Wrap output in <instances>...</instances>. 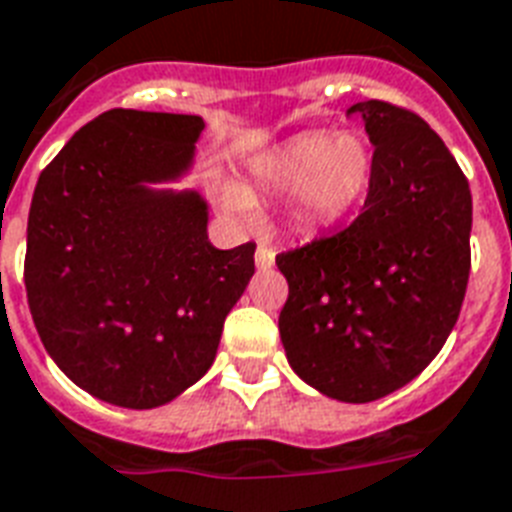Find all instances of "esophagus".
<instances>
[{
    "instance_id": "34e87169",
    "label": "esophagus",
    "mask_w": 512,
    "mask_h": 512,
    "mask_svg": "<svg viewBox=\"0 0 512 512\" xmlns=\"http://www.w3.org/2000/svg\"><path fill=\"white\" fill-rule=\"evenodd\" d=\"M273 263H276V249L268 247V244H257V249H255V265H257V268L268 270Z\"/></svg>"
}]
</instances>
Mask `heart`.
<instances>
[{
	"label": "heart",
	"mask_w": 512,
	"mask_h": 512,
	"mask_svg": "<svg viewBox=\"0 0 512 512\" xmlns=\"http://www.w3.org/2000/svg\"><path fill=\"white\" fill-rule=\"evenodd\" d=\"M376 152L360 131H307L289 139L255 168L263 189L289 191V215L299 231H323L355 215L371 189ZM226 205L247 213L244 191L228 189Z\"/></svg>",
	"instance_id": "b5f03b06"
}]
</instances>
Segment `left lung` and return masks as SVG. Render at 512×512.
<instances>
[{
	"label": "left lung",
	"mask_w": 512,
	"mask_h": 512,
	"mask_svg": "<svg viewBox=\"0 0 512 512\" xmlns=\"http://www.w3.org/2000/svg\"><path fill=\"white\" fill-rule=\"evenodd\" d=\"M376 152L363 213L276 257L289 297L278 331L289 365L331 400L373 402L442 350L471 273L468 178L415 112L368 99Z\"/></svg>",
	"instance_id": "1"
}]
</instances>
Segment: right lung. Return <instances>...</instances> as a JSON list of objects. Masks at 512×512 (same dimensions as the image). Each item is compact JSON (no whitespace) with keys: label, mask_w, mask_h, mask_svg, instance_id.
I'll list each match as a JSON object with an SVG mask.
<instances>
[{"label":"right lung","mask_w":512,"mask_h":512,"mask_svg":"<svg viewBox=\"0 0 512 512\" xmlns=\"http://www.w3.org/2000/svg\"><path fill=\"white\" fill-rule=\"evenodd\" d=\"M199 115L107 110L41 170L28 213V307L41 342L83 392L165 405L205 376L223 321L255 273V244L215 249L197 191L178 178Z\"/></svg>","instance_id":"add662e5"}]
</instances>
